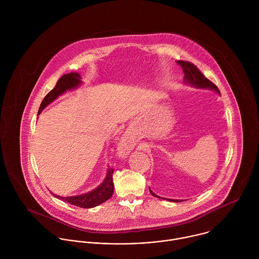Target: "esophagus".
Returning <instances> with one entry per match:
<instances>
[{"label": "esophagus", "mask_w": 259, "mask_h": 259, "mask_svg": "<svg viewBox=\"0 0 259 259\" xmlns=\"http://www.w3.org/2000/svg\"><path fill=\"white\" fill-rule=\"evenodd\" d=\"M134 148L133 146V143H132V140L130 139L128 136H123L120 140V142L118 143V146H117V150H118V154L122 157L126 156L131 150Z\"/></svg>", "instance_id": "34e87169"}]
</instances>
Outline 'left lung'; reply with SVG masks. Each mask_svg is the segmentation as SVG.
Masks as SVG:
<instances>
[{
	"mask_svg": "<svg viewBox=\"0 0 259 259\" xmlns=\"http://www.w3.org/2000/svg\"><path fill=\"white\" fill-rule=\"evenodd\" d=\"M177 63L182 67L184 73H185V77H184V82L186 84H189L193 88L196 89H206V90H211L217 92L219 95H221L220 90L218 89V87L211 82L209 79H207L203 74L200 73V71L191 63L189 62H185V61H177ZM149 192L157 197V198H162V199H166L168 201H172V202H182L184 201L183 199H170V198H164V197H160L158 195H156L154 192H152V190L149 188Z\"/></svg>",
	"mask_w": 259,
	"mask_h": 259,
	"instance_id": "1",
	"label": "left lung"
}]
</instances>
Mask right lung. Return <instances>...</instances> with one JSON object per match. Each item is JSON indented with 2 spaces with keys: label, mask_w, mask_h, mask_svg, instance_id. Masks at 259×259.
<instances>
[{
  "label": "right lung",
  "mask_w": 259,
  "mask_h": 259,
  "mask_svg": "<svg viewBox=\"0 0 259 259\" xmlns=\"http://www.w3.org/2000/svg\"><path fill=\"white\" fill-rule=\"evenodd\" d=\"M80 75L77 73H70V74H64L57 82L56 87L44 98L41 101V104L39 106L37 115L41 112V111L48 107L52 102L57 100L60 96L64 95L66 92L74 90L77 87H79L82 81L80 80ZM112 174L113 169L108 168L107 176L104 182L93 189L92 191H89L83 194L74 195V196H60L57 194L53 195L61 200L67 201L73 205H76L82 208H92L95 206H98L102 204L103 202L107 201L109 198H111L113 193V182H112Z\"/></svg>",
  "instance_id": "right-lung-1"
}]
</instances>
